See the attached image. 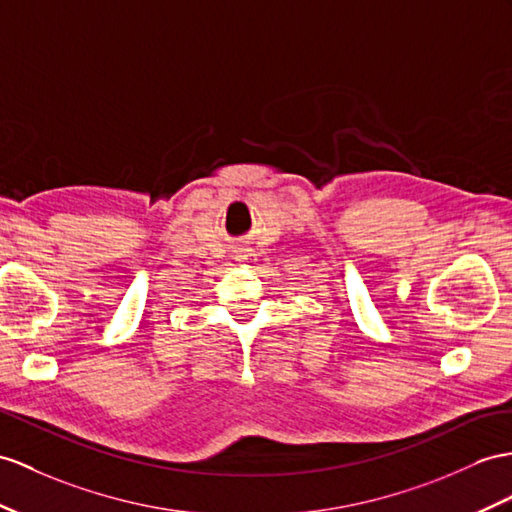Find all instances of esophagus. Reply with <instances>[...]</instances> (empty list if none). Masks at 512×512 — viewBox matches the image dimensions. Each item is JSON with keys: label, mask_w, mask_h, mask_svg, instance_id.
Here are the masks:
<instances>
[{"label": "esophagus", "mask_w": 512, "mask_h": 512, "mask_svg": "<svg viewBox=\"0 0 512 512\" xmlns=\"http://www.w3.org/2000/svg\"><path fill=\"white\" fill-rule=\"evenodd\" d=\"M234 258H236V260H247V258H249V252H247V249H239V252L234 254Z\"/></svg>", "instance_id": "1"}]
</instances>
